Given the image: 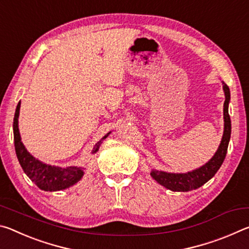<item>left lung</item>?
<instances>
[{
  "label": "left lung",
  "instance_id": "left-lung-1",
  "mask_svg": "<svg viewBox=\"0 0 249 249\" xmlns=\"http://www.w3.org/2000/svg\"><path fill=\"white\" fill-rule=\"evenodd\" d=\"M223 90L225 93L224 102V134H223L222 142L215 155L209 162L202 166L199 169L188 172V174H168V172L153 170L151 177L163 187L171 191H190L200 188L205 182L214 177L217 170L220 169L227 153V147L231 138V117L229 114V102L231 99L230 89L227 84L223 82Z\"/></svg>",
  "mask_w": 249,
  "mask_h": 249
}]
</instances>
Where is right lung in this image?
<instances>
[{"mask_svg": "<svg viewBox=\"0 0 249 249\" xmlns=\"http://www.w3.org/2000/svg\"><path fill=\"white\" fill-rule=\"evenodd\" d=\"M19 107L20 102L16 107L15 115H14V146L18 159L22 166L23 170L27 177L31 179L34 183L41 190L45 191H59L64 190L77 183L78 181L82 178L83 170L78 167H68L61 168L56 166H49L43 163L39 160L34 158L33 156L28 153L25 148L23 142H20V135L18 130V115H19ZM108 135V134H107ZM107 136L103 137L107 138ZM101 142L95 145L92 154L96 153L99 150Z\"/></svg>", "mask_w": 249, "mask_h": 249, "instance_id": "add662e5", "label": "right lung"}]
</instances>
